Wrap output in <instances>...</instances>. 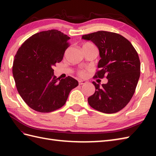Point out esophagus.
I'll return each mask as SVG.
<instances>
[{"label":"esophagus","instance_id":"1","mask_svg":"<svg viewBox=\"0 0 156 156\" xmlns=\"http://www.w3.org/2000/svg\"><path fill=\"white\" fill-rule=\"evenodd\" d=\"M87 83V82L85 80H79V84L80 85H82V84H84Z\"/></svg>","mask_w":156,"mask_h":156}]
</instances>
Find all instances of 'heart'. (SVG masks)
Returning a JSON list of instances; mask_svg holds the SVG:
<instances>
[{"label":"heart","instance_id":"b5f03b06","mask_svg":"<svg viewBox=\"0 0 156 156\" xmlns=\"http://www.w3.org/2000/svg\"><path fill=\"white\" fill-rule=\"evenodd\" d=\"M90 45V44H88V43H87V44H85L83 46H86V45ZM78 74L80 75V76H84L85 75V72L84 70H80L78 72Z\"/></svg>","mask_w":156,"mask_h":156}]
</instances>
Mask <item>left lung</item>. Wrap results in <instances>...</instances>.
<instances>
[{
	"instance_id": "8db88e82",
	"label": "left lung",
	"mask_w": 156,
	"mask_h": 156,
	"mask_svg": "<svg viewBox=\"0 0 156 156\" xmlns=\"http://www.w3.org/2000/svg\"><path fill=\"white\" fill-rule=\"evenodd\" d=\"M97 46L101 59L94 78L108 79L102 87L92 82L95 92L88 98V104L104 113H115L130 101L140 76V60L131 42L116 33L99 31L82 35Z\"/></svg>"
}]
</instances>
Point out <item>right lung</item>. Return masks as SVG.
<instances>
[{
	"instance_id": "1",
	"label": "right lung",
	"mask_w": 156,
	"mask_h": 156,
	"mask_svg": "<svg viewBox=\"0 0 156 156\" xmlns=\"http://www.w3.org/2000/svg\"><path fill=\"white\" fill-rule=\"evenodd\" d=\"M69 39L56 29L41 31L27 39L16 52L12 65L16 87L35 111L49 112L62 107L78 85L70 76L57 78L52 68L62 60Z\"/></svg>"
}]
</instances>
